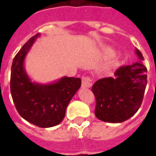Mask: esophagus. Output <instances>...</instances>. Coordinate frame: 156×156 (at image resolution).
I'll return each instance as SVG.
<instances>
[{
  "instance_id": "34e87169",
  "label": "esophagus",
  "mask_w": 156,
  "mask_h": 156,
  "mask_svg": "<svg viewBox=\"0 0 156 156\" xmlns=\"http://www.w3.org/2000/svg\"><path fill=\"white\" fill-rule=\"evenodd\" d=\"M93 84V81L89 77H83L82 78V87L83 88H90Z\"/></svg>"
}]
</instances>
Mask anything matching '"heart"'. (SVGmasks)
<instances>
[{"label": "heart", "mask_w": 156, "mask_h": 156, "mask_svg": "<svg viewBox=\"0 0 156 156\" xmlns=\"http://www.w3.org/2000/svg\"><path fill=\"white\" fill-rule=\"evenodd\" d=\"M104 52H105V55H107V56H110V55L114 54L115 51H114V49L108 48H105V50H104Z\"/></svg>", "instance_id": "heart-1"}]
</instances>
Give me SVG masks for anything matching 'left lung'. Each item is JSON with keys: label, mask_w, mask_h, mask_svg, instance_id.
Instances as JSON below:
<instances>
[{"label": "left lung", "mask_w": 156, "mask_h": 156, "mask_svg": "<svg viewBox=\"0 0 156 156\" xmlns=\"http://www.w3.org/2000/svg\"><path fill=\"white\" fill-rule=\"evenodd\" d=\"M139 61L116 70L115 78H101L92 87L96 98L95 115L108 123H122L138 111L147 83L144 58L135 48Z\"/></svg>", "instance_id": "1"}]
</instances>
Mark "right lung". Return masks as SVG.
Instances as JSON below:
<instances>
[{"label":"right lung","mask_w":156,"mask_h":156,"mask_svg":"<svg viewBox=\"0 0 156 156\" xmlns=\"http://www.w3.org/2000/svg\"><path fill=\"white\" fill-rule=\"evenodd\" d=\"M40 37L30 39L13 59L11 93L16 108L24 119L40 128L56 126L65 116L66 108L81 87V79L62 77L49 83L32 81L25 68L27 55Z\"/></svg>","instance_id":"1"}]
</instances>
